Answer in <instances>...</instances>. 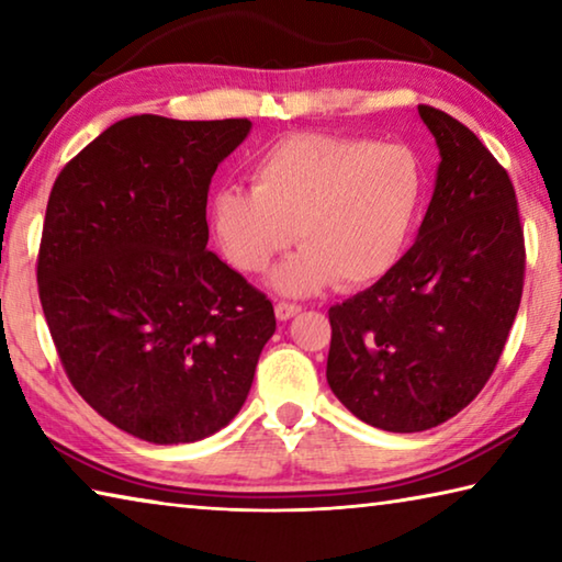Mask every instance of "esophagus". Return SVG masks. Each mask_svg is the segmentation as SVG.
<instances>
[{
    "label": "esophagus",
    "mask_w": 562,
    "mask_h": 562,
    "mask_svg": "<svg viewBox=\"0 0 562 562\" xmlns=\"http://www.w3.org/2000/svg\"><path fill=\"white\" fill-rule=\"evenodd\" d=\"M300 312H302V307H300V304H294V302H284V300L274 302V315H278V319H282V322L292 319L294 315H300Z\"/></svg>",
    "instance_id": "esophagus-1"
}]
</instances>
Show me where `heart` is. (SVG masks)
I'll list each match as a JSON object with an SVG mask.
<instances>
[{"mask_svg":"<svg viewBox=\"0 0 562 562\" xmlns=\"http://www.w3.org/2000/svg\"><path fill=\"white\" fill-rule=\"evenodd\" d=\"M250 183L252 190H217L213 233L247 274L268 270L294 237L300 252L272 278L290 294L382 278L402 258L424 201V170L412 148L319 133L265 150Z\"/></svg>","mask_w":562,"mask_h":562,"instance_id":"obj_1","label":"heart"}]
</instances>
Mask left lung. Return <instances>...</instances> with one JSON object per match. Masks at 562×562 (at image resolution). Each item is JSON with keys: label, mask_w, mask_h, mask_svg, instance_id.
<instances>
[{"label": "left lung", "mask_w": 562, "mask_h": 562, "mask_svg": "<svg viewBox=\"0 0 562 562\" xmlns=\"http://www.w3.org/2000/svg\"><path fill=\"white\" fill-rule=\"evenodd\" d=\"M441 164L416 243L372 288L329 307L327 382L361 422L414 434L469 406L516 319L526 240L510 178L475 133L418 106Z\"/></svg>", "instance_id": "1"}]
</instances>
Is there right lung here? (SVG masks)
<instances>
[{"instance_id": "1", "label": "right lung", "mask_w": 562, "mask_h": 562, "mask_svg": "<svg viewBox=\"0 0 562 562\" xmlns=\"http://www.w3.org/2000/svg\"><path fill=\"white\" fill-rule=\"evenodd\" d=\"M252 123L131 116L56 176L36 282L71 386L121 431L190 443L240 412L272 302L207 250V190Z\"/></svg>"}]
</instances>
